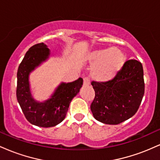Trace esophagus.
Wrapping results in <instances>:
<instances>
[{"label": "esophagus", "instance_id": "esophagus-1", "mask_svg": "<svg viewBox=\"0 0 160 160\" xmlns=\"http://www.w3.org/2000/svg\"><path fill=\"white\" fill-rule=\"evenodd\" d=\"M90 84V80L89 78H83V85L84 86H89Z\"/></svg>", "mask_w": 160, "mask_h": 160}]
</instances>
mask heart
I'll use <instances>...</instances> for the list:
<instances>
[{
  "mask_svg": "<svg viewBox=\"0 0 160 160\" xmlns=\"http://www.w3.org/2000/svg\"><path fill=\"white\" fill-rule=\"evenodd\" d=\"M86 60L93 64L91 74L98 81L112 80L123 68L126 58L123 52L117 47L95 49L88 52Z\"/></svg>",
  "mask_w": 160,
  "mask_h": 160,
  "instance_id": "obj_1",
  "label": "heart"
}]
</instances>
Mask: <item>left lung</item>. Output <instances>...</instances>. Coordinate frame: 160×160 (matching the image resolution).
Segmentation results:
<instances>
[{
	"label": "left lung",
	"instance_id": "left-lung-1",
	"mask_svg": "<svg viewBox=\"0 0 160 160\" xmlns=\"http://www.w3.org/2000/svg\"><path fill=\"white\" fill-rule=\"evenodd\" d=\"M91 84L95 96L90 109L95 120L105 124L121 123L135 114L144 96L142 64L128 60L113 80Z\"/></svg>",
	"mask_w": 160,
	"mask_h": 160
}]
</instances>
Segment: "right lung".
Masks as SVG:
<instances>
[{"label":"right lung","instance_id":"right-lung-1","mask_svg":"<svg viewBox=\"0 0 160 160\" xmlns=\"http://www.w3.org/2000/svg\"><path fill=\"white\" fill-rule=\"evenodd\" d=\"M49 49L43 43L32 46L25 53L17 71L16 98L25 118L39 127H52L63 121L71 100L80 92L82 79L62 82L48 100L38 102L33 98L28 77L36 67L49 58Z\"/></svg>","mask_w":160,"mask_h":160}]
</instances>
